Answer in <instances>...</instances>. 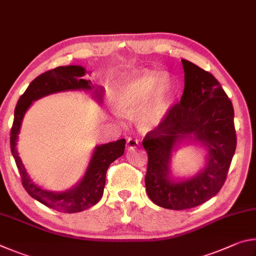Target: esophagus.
Returning <instances> with one entry per match:
<instances>
[{
    "label": "esophagus",
    "instance_id": "obj_1",
    "mask_svg": "<svg viewBox=\"0 0 256 256\" xmlns=\"http://www.w3.org/2000/svg\"><path fill=\"white\" fill-rule=\"evenodd\" d=\"M138 145H140V142L135 140V138H128V140H127V150H135Z\"/></svg>",
    "mask_w": 256,
    "mask_h": 256
}]
</instances>
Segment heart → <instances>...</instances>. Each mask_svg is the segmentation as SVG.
I'll return each mask as SVG.
<instances>
[{"label":"heart","mask_w":256,"mask_h":256,"mask_svg":"<svg viewBox=\"0 0 256 256\" xmlns=\"http://www.w3.org/2000/svg\"><path fill=\"white\" fill-rule=\"evenodd\" d=\"M176 84L168 74L150 70H134L124 75L110 92V103L116 114H137L138 126L144 130L160 127L166 120Z\"/></svg>","instance_id":"b5f03b06"}]
</instances>
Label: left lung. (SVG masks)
<instances>
[{
	"label": "left lung",
	"mask_w": 256,
	"mask_h": 256,
	"mask_svg": "<svg viewBox=\"0 0 256 256\" xmlns=\"http://www.w3.org/2000/svg\"><path fill=\"white\" fill-rule=\"evenodd\" d=\"M182 65L181 101L142 140L148 155L147 194L155 204L171 210L194 208L216 196L225 183L236 150L234 108L222 85L194 62L182 60ZM186 141L205 147L206 165L196 176L176 180L170 171L172 155Z\"/></svg>",
	"instance_id": "1"
}]
</instances>
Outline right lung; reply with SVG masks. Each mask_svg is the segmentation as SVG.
<instances>
[{
    "instance_id": "obj_1",
    "label": "right lung",
    "mask_w": 256,
    "mask_h": 256,
    "mask_svg": "<svg viewBox=\"0 0 256 256\" xmlns=\"http://www.w3.org/2000/svg\"><path fill=\"white\" fill-rule=\"evenodd\" d=\"M85 73L86 70L84 67L80 65H70L56 67V68L48 70L36 78L29 84L28 88L26 90V92L22 94L16 103L14 120H13V126L11 128V152L20 172L22 186L26 191L34 199L47 206L48 208L66 214L83 212L98 202L106 186V170L112 162L122 156L126 140H119L96 146L86 171L80 181L70 189L62 192L44 190L34 184L19 158L16 142L26 110L29 109L34 101L40 98L58 92L85 91L91 92L92 96L101 103L103 88L98 85L93 84L90 80H84L83 76Z\"/></svg>"
}]
</instances>
